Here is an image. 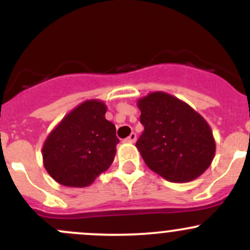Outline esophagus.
<instances>
[{
	"mask_svg": "<svg viewBox=\"0 0 250 250\" xmlns=\"http://www.w3.org/2000/svg\"><path fill=\"white\" fill-rule=\"evenodd\" d=\"M135 140H137V134L135 133H130V135L128 138H125V143H135Z\"/></svg>",
	"mask_w": 250,
	"mask_h": 250,
	"instance_id": "1",
	"label": "esophagus"
}]
</instances>
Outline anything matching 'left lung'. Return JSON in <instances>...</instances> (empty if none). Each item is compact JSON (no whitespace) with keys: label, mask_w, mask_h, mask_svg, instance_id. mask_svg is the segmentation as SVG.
Masks as SVG:
<instances>
[{"label":"left lung","mask_w":250,"mask_h":250,"mask_svg":"<svg viewBox=\"0 0 250 250\" xmlns=\"http://www.w3.org/2000/svg\"><path fill=\"white\" fill-rule=\"evenodd\" d=\"M138 107L144 132L135 146L152 172L170 183H188L208 169L215 140L197 111L165 92L140 98Z\"/></svg>","instance_id":"obj_1"}]
</instances>
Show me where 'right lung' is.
<instances>
[{"label":"right lung","mask_w":250,"mask_h":250,"mask_svg":"<svg viewBox=\"0 0 250 250\" xmlns=\"http://www.w3.org/2000/svg\"><path fill=\"white\" fill-rule=\"evenodd\" d=\"M106 105L85 100L70 111L48 134L42 147L43 166L60 185L89 186L109 169L116 155V127L105 118Z\"/></svg>","instance_id":"1"}]
</instances>
